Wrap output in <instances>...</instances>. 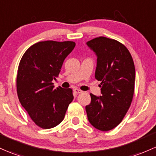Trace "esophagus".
<instances>
[{
  "label": "esophagus",
  "instance_id": "34e87169",
  "mask_svg": "<svg viewBox=\"0 0 156 156\" xmlns=\"http://www.w3.org/2000/svg\"><path fill=\"white\" fill-rule=\"evenodd\" d=\"M74 92L76 94H79V93H82V91L81 90H78V89H74Z\"/></svg>",
  "mask_w": 156,
  "mask_h": 156
}]
</instances>
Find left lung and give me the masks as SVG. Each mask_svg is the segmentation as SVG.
Returning a JSON list of instances; mask_svg holds the SVG:
<instances>
[{
	"mask_svg": "<svg viewBox=\"0 0 156 156\" xmlns=\"http://www.w3.org/2000/svg\"><path fill=\"white\" fill-rule=\"evenodd\" d=\"M87 44L97 55L95 77L101 82V95L90 94L87 118L95 128L109 131L121 122L130 107L136 78L134 62L127 48L114 39L98 37Z\"/></svg>",
	"mask_w": 156,
	"mask_h": 156,
	"instance_id": "1",
	"label": "left lung"
}]
</instances>
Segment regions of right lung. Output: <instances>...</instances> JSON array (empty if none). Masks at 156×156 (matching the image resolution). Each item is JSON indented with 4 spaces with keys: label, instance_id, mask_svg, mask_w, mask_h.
<instances>
[{
    "label": "right lung",
    "instance_id": "1",
    "mask_svg": "<svg viewBox=\"0 0 156 156\" xmlns=\"http://www.w3.org/2000/svg\"><path fill=\"white\" fill-rule=\"evenodd\" d=\"M75 47L73 41H41L31 46L20 61L18 99L31 119L43 129L58 125L73 100L72 89H55L52 81L58 76L64 59Z\"/></svg>",
    "mask_w": 156,
    "mask_h": 156
}]
</instances>
